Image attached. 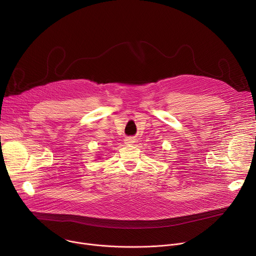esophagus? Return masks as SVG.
I'll return each instance as SVG.
<instances>
[{
  "mask_svg": "<svg viewBox=\"0 0 256 256\" xmlns=\"http://www.w3.org/2000/svg\"><path fill=\"white\" fill-rule=\"evenodd\" d=\"M132 142H134V140H132V138H124V144H132Z\"/></svg>",
  "mask_w": 256,
  "mask_h": 256,
  "instance_id": "34e87169",
  "label": "esophagus"
}]
</instances>
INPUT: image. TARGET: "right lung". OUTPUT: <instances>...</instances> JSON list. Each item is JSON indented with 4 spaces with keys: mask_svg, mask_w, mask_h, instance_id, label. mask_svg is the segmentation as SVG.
I'll return each instance as SVG.
<instances>
[{
    "mask_svg": "<svg viewBox=\"0 0 256 256\" xmlns=\"http://www.w3.org/2000/svg\"><path fill=\"white\" fill-rule=\"evenodd\" d=\"M99 158H100V157H99Z\"/></svg>",
    "mask_w": 256,
    "mask_h": 256,
    "instance_id": "1",
    "label": "right lung"
}]
</instances>
